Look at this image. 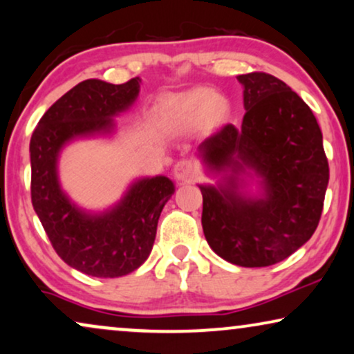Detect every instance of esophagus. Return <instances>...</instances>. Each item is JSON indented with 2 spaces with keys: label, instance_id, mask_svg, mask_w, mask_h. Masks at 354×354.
<instances>
[{
  "label": "esophagus",
  "instance_id": "1",
  "mask_svg": "<svg viewBox=\"0 0 354 354\" xmlns=\"http://www.w3.org/2000/svg\"><path fill=\"white\" fill-rule=\"evenodd\" d=\"M193 174H195V166H193V162L188 161V159H182V161H178L176 166H174V177H176L177 180H187V178H190Z\"/></svg>",
  "mask_w": 354,
  "mask_h": 354
}]
</instances>
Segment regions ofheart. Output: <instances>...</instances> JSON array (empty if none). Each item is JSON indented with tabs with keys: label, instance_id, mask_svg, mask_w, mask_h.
<instances>
[{
	"label": "heart",
	"instance_id": "1",
	"mask_svg": "<svg viewBox=\"0 0 354 354\" xmlns=\"http://www.w3.org/2000/svg\"><path fill=\"white\" fill-rule=\"evenodd\" d=\"M230 104L209 88H192L166 95L158 103V122L166 132H187L200 125L217 129L229 118Z\"/></svg>",
	"mask_w": 354,
	"mask_h": 354
}]
</instances>
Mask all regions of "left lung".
Masks as SVG:
<instances>
[{"label":"left lung","mask_w":354,"mask_h":354,"mask_svg":"<svg viewBox=\"0 0 354 354\" xmlns=\"http://www.w3.org/2000/svg\"><path fill=\"white\" fill-rule=\"evenodd\" d=\"M241 127L225 125L198 147L207 177L201 224L222 259L266 268L311 239L328 185L322 132L309 106L277 77L239 75Z\"/></svg>","instance_id":"left-lung-1"}]
</instances>
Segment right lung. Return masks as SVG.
Returning <instances> with one entry per match:
<instances>
[{"label": "right lung", "mask_w": 354, "mask_h": 354, "mask_svg": "<svg viewBox=\"0 0 354 354\" xmlns=\"http://www.w3.org/2000/svg\"><path fill=\"white\" fill-rule=\"evenodd\" d=\"M140 84V77L122 85L80 82L43 114L30 138L33 209L61 259L91 277H122L148 259L159 216L176 192L166 176L137 177L114 205L91 211L61 185L62 151L79 140L113 138L115 118L132 108Z\"/></svg>", "instance_id": "add662e5"}]
</instances>
